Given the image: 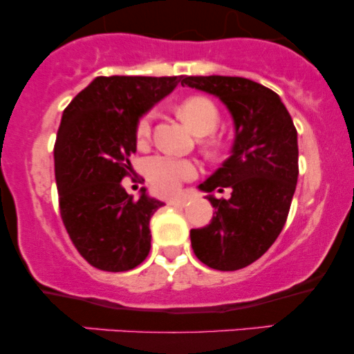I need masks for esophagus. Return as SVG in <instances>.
I'll use <instances>...</instances> for the list:
<instances>
[{
    "instance_id": "1",
    "label": "esophagus",
    "mask_w": 354,
    "mask_h": 354,
    "mask_svg": "<svg viewBox=\"0 0 354 354\" xmlns=\"http://www.w3.org/2000/svg\"><path fill=\"white\" fill-rule=\"evenodd\" d=\"M169 206H186V198H171V200L168 201Z\"/></svg>"
}]
</instances>
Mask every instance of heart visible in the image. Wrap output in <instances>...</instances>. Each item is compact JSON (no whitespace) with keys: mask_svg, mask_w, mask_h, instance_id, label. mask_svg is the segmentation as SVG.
Returning <instances> with one entry per match:
<instances>
[{"mask_svg":"<svg viewBox=\"0 0 354 354\" xmlns=\"http://www.w3.org/2000/svg\"><path fill=\"white\" fill-rule=\"evenodd\" d=\"M178 115L194 135H209L218 124V109L208 98L191 96L178 106ZM151 135V116H145L136 129L138 143L143 145ZM146 174L158 191L171 194L180 188L183 180H189L196 174V166L193 161L181 160L174 156H154L148 161Z\"/></svg>","mask_w":354,"mask_h":354,"instance_id":"heart-1","label":"heart"}]
</instances>
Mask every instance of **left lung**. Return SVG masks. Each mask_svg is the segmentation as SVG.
<instances>
[{
	"mask_svg": "<svg viewBox=\"0 0 354 354\" xmlns=\"http://www.w3.org/2000/svg\"><path fill=\"white\" fill-rule=\"evenodd\" d=\"M183 83L225 104L233 120L230 158L198 188L214 213L191 230V246L206 266L241 270L263 256L281 233L298 181V133L281 98L239 76H186ZM232 188L228 201L213 190Z\"/></svg>",
	"mask_w": 354,
	"mask_h": 354,
	"instance_id": "1",
	"label": "left lung"
}]
</instances>
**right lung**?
Segmentation results:
<instances>
[{
  "label": "right lung",
  "instance_id": "add662e5",
  "mask_svg": "<svg viewBox=\"0 0 354 354\" xmlns=\"http://www.w3.org/2000/svg\"><path fill=\"white\" fill-rule=\"evenodd\" d=\"M180 83L181 76H98L63 111L55 145L61 218L98 270H133L149 253V219L165 203L146 188L133 200L121 180L133 169L140 120Z\"/></svg>",
  "mask_w": 354,
  "mask_h": 354
}]
</instances>
